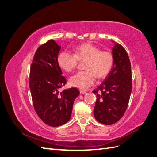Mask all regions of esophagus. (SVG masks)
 Returning <instances> with one entry per match:
<instances>
[{"instance_id": "1", "label": "esophagus", "mask_w": 157, "mask_h": 157, "mask_svg": "<svg viewBox=\"0 0 157 157\" xmlns=\"http://www.w3.org/2000/svg\"><path fill=\"white\" fill-rule=\"evenodd\" d=\"M80 93L82 94H86L87 92L86 91H84V90H80Z\"/></svg>"}]
</instances>
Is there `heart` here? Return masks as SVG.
Returning a JSON list of instances; mask_svg holds the SVG:
<instances>
[{"label": "heart", "instance_id": "obj_1", "mask_svg": "<svg viewBox=\"0 0 157 157\" xmlns=\"http://www.w3.org/2000/svg\"><path fill=\"white\" fill-rule=\"evenodd\" d=\"M74 54L67 51L60 52L57 58L58 64L67 72L73 71L78 61L84 62L86 71H78L70 78L71 86L86 90L94 83L96 76L104 78L113 67L114 59L111 52L101 50L92 43H83L74 48Z\"/></svg>", "mask_w": 157, "mask_h": 157}]
</instances>
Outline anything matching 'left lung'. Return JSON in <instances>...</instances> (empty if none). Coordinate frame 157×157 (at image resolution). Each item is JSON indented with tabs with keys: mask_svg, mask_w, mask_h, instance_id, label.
Instances as JSON below:
<instances>
[{
	"mask_svg": "<svg viewBox=\"0 0 157 157\" xmlns=\"http://www.w3.org/2000/svg\"><path fill=\"white\" fill-rule=\"evenodd\" d=\"M113 43V67L103 83L92 92L97 95L94 117L105 125H112L121 119L132 88L131 64L127 52L120 44Z\"/></svg>",
	"mask_w": 157,
	"mask_h": 157,
	"instance_id": "left-lung-1",
	"label": "left lung"
}]
</instances>
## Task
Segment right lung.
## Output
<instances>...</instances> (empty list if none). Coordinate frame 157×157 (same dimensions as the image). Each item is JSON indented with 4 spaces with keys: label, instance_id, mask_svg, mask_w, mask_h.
<instances>
[{
    "label": "right lung",
    "instance_id": "1",
    "mask_svg": "<svg viewBox=\"0 0 157 157\" xmlns=\"http://www.w3.org/2000/svg\"><path fill=\"white\" fill-rule=\"evenodd\" d=\"M60 49L54 40L39 46L29 73V89L35 111L44 123L52 127L70 121L74 101L80 94L76 87L59 92L67 82L57 61Z\"/></svg>",
    "mask_w": 157,
    "mask_h": 157
}]
</instances>
